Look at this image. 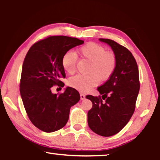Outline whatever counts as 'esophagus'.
<instances>
[{
    "mask_svg": "<svg viewBox=\"0 0 160 160\" xmlns=\"http://www.w3.org/2000/svg\"><path fill=\"white\" fill-rule=\"evenodd\" d=\"M80 99L81 100H83V99H85V95L83 93H80Z\"/></svg>",
    "mask_w": 160,
    "mask_h": 160,
    "instance_id": "obj_1",
    "label": "esophagus"
}]
</instances>
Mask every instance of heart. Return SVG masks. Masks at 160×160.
<instances>
[{"mask_svg":"<svg viewBox=\"0 0 160 160\" xmlns=\"http://www.w3.org/2000/svg\"><path fill=\"white\" fill-rule=\"evenodd\" d=\"M78 53L83 58L90 61L88 75H77L70 78L68 84L72 88L80 91H88L98 83V80L109 79L116 67V57L112 51H107L103 46L94 42H89L81 47ZM78 62L77 55L68 51L63 54L61 64L63 70L69 74L75 72Z\"/></svg>","mask_w":160,"mask_h":160,"instance_id":"1","label":"heart"}]
</instances>
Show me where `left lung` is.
Returning a JSON list of instances; mask_svg holds the SVG:
<instances>
[{
    "label": "left lung",
    "mask_w": 160,
    "mask_h": 160,
    "mask_svg": "<svg viewBox=\"0 0 160 160\" xmlns=\"http://www.w3.org/2000/svg\"><path fill=\"white\" fill-rule=\"evenodd\" d=\"M99 41L112 48L117 63L109 79L97 88L102 97L86 96L92 102L88 122L95 133L109 137L121 131L133 114L140 90L139 72L135 58L126 47L111 39Z\"/></svg>",
    "instance_id": "1"
}]
</instances>
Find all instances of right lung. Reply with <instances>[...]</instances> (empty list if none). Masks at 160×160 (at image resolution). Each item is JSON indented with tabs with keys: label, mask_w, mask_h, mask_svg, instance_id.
<instances>
[{
	"label": "right lung",
	"mask_w": 160,
	"mask_h": 160,
	"mask_svg": "<svg viewBox=\"0 0 160 160\" xmlns=\"http://www.w3.org/2000/svg\"><path fill=\"white\" fill-rule=\"evenodd\" d=\"M84 41L66 36H52L35 43L23 62L20 92L28 116L41 131L52 132L65 126L70 107L79 102L80 94L67 87L63 93L51 92V88H63L66 78L62 67L63 54Z\"/></svg>",
	"instance_id": "right-lung-1"
}]
</instances>
